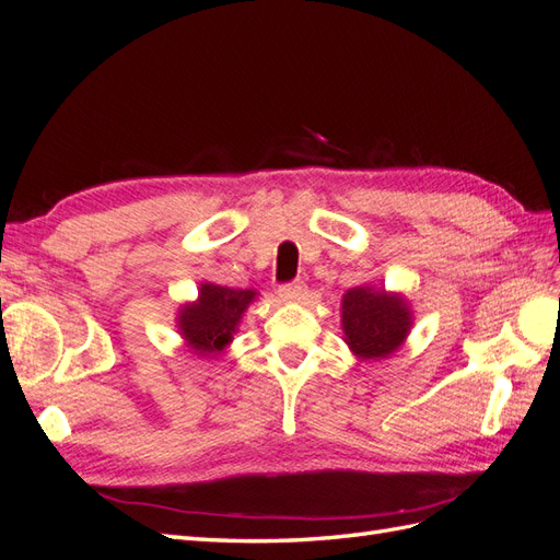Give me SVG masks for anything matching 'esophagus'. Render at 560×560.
<instances>
[{
  "label": "esophagus",
  "instance_id": "esophagus-1",
  "mask_svg": "<svg viewBox=\"0 0 560 560\" xmlns=\"http://www.w3.org/2000/svg\"><path fill=\"white\" fill-rule=\"evenodd\" d=\"M306 284H303L301 280H294V282H287V284H282L280 290H278V294L284 299V301H301L303 296H306Z\"/></svg>",
  "mask_w": 560,
  "mask_h": 560
}]
</instances>
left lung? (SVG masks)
<instances>
[{"label": "left lung", "instance_id": "1", "mask_svg": "<svg viewBox=\"0 0 560 560\" xmlns=\"http://www.w3.org/2000/svg\"><path fill=\"white\" fill-rule=\"evenodd\" d=\"M343 334L360 360H385L411 331L413 317L401 294H387L371 284L352 287L343 294Z\"/></svg>", "mask_w": 560, "mask_h": 560}]
</instances>
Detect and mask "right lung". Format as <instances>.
Segmentation results:
<instances>
[{
  "mask_svg": "<svg viewBox=\"0 0 560 560\" xmlns=\"http://www.w3.org/2000/svg\"><path fill=\"white\" fill-rule=\"evenodd\" d=\"M257 299L252 290H231V287L202 282L198 299L184 303L177 315L179 334L200 358H214L231 341L241 325L249 303Z\"/></svg>",
  "mask_w": 560,
  "mask_h": 560,
  "instance_id": "add662e5",
  "label": "right lung"
}]
</instances>
